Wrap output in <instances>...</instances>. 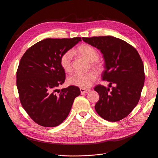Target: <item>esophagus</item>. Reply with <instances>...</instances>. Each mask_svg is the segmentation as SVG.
<instances>
[{
	"mask_svg": "<svg viewBox=\"0 0 158 158\" xmlns=\"http://www.w3.org/2000/svg\"><path fill=\"white\" fill-rule=\"evenodd\" d=\"M90 91V89H81L80 88V92L81 93H87Z\"/></svg>",
	"mask_w": 158,
	"mask_h": 158,
	"instance_id": "1",
	"label": "esophagus"
}]
</instances>
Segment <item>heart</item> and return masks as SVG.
<instances>
[{
	"mask_svg": "<svg viewBox=\"0 0 158 158\" xmlns=\"http://www.w3.org/2000/svg\"><path fill=\"white\" fill-rule=\"evenodd\" d=\"M77 52L87 60L96 66V61L98 59L99 54L94 47L87 44H83L79 46ZM73 57V53L71 50L64 52L60 57V66L67 73L72 71ZM98 74L94 71H90L86 73H77L70 76L68 79V81L69 84L71 85L77 86L81 89H87L92 85L96 80Z\"/></svg>",
	"mask_w": 158,
	"mask_h": 158,
	"instance_id": "obj_1",
	"label": "heart"
}]
</instances>
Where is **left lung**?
Wrapping results in <instances>:
<instances>
[{
  "mask_svg": "<svg viewBox=\"0 0 158 158\" xmlns=\"http://www.w3.org/2000/svg\"><path fill=\"white\" fill-rule=\"evenodd\" d=\"M83 41L100 50L105 59L102 80L110 82L112 90L97 85L99 95L95 105L98 114L110 122L127 117L137 105L144 85L142 60L137 50L127 42L113 36L82 38Z\"/></svg>",
  "mask_w": 158,
  "mask_h": 158,
  "instance_id": "8db88e82",
  "label": "left lung"
}]
</instances>
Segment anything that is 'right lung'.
<instances>
[{"label":"right lung","instance_id":"right-lung-1","mask_svg":"<svg viewBox=\"0 0 158 158\" xmlns=\"http://www.w3.org/2000/svg\"><path fill=\"white\" fill-rule=\"evenodd\" d=\"M73 38L43 40L32 45L20 59L16 71V86L20 103L27 114L38 124L55 127L66 118L78 87L71 85L60 90L66 73L60 57L81 41Z\"/></svg>","mask_w":158,"mask_h":158}]
</instances>
